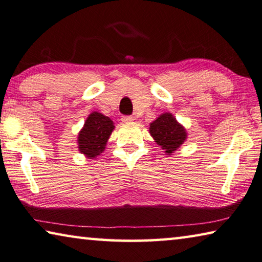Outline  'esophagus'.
I'll return each mask as SVG.
<instances>
[{"label": "esophagus", "mask_w": 262, "mask_h": 262, "mask_svg": "<svg viewBox=\"0 0 262 262\" xmlns=\"http://www.w3.org/2000/svg\"><path fill=\"white\" fill-rule=\"evenodd\" d=\"M134 117H132V116H122V121L124 122V123H130V122H132L134 121Z\"/></svg>", "instance_id": "obj_1"}]
</instances>
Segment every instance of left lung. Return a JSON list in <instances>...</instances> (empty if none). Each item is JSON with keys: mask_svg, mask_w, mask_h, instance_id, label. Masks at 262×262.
Wrapping results in <instances>:
<instances>
[{"mask_svg": "<svg viewBox=\"0 0 262 262\" xmlns=\"http://www.w3.org/2000/svg\"><path fill=\"white\" fill-rule=\"evenodd\" d=\"M149 134L166 153H173L186 139V130L170 114H162L151 123Z\"/></svg>", "mask_w": 262, "mask_h": 262, "instance_id": "obj_1", "label": "left lung"}]
</instances>
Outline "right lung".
I'll use <instances>...</instances> for the list:
<instances>
[{
    "mask_svg": "<svg viewBox=\"0 0 262 262\" xmlns=\"http://www.w3.org/2000/svg\"><path fill=\"white\" fill-rule=\"evenodd\" d=\"M113 121L106 116L93 113L89 115L84 126L79 134V149L89 159L100 156L104 151L111 132L114 130Z\"/></svg>",
    "mask_w": 262,
    "mask_h": 262,
    "instance_id": "obj_1",
    "label": "right lung"
}]
</instances>
